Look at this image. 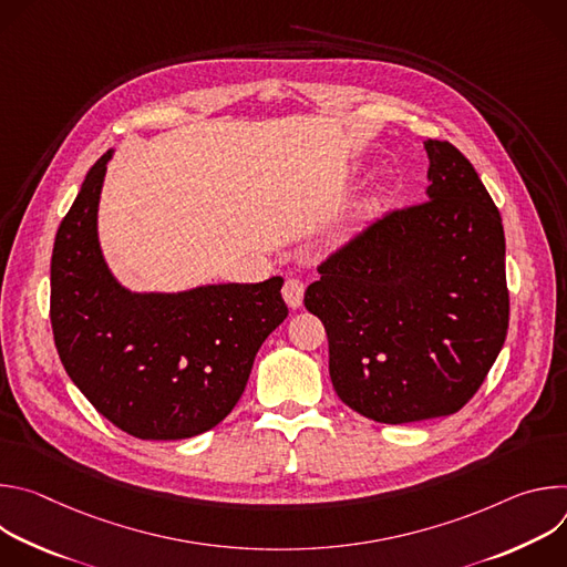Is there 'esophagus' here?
<instances>
[{
  "mask_svg": "<svg viewBox=\"0 0 567 567\" xmlns=\"http://www.w3.org/2000/svg\"><path fill=\"white\" fill-rule=\"evenodd\" d=\"M305 296V282L300 278H287L282 285V298L291 309H298L302 305Z\"/></svg>",
  "mask_w": 567,
  "mask_h": 567,
  "instance_id": "obj_1",
  "label": "esophagus"
}]
</instances>
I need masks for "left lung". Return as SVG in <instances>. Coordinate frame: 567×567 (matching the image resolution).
I'll list each match as a JSON object with an SVG mask.
<instances>
[{"instance_id": "1", "label": "left lung", "mask_w": 567, "mask_h": 567, "mask_svg": "<svg viewBox=\"0 0 567 567\" xmlns=\"http://www.w3.org/2000/svg\"><path fill=\"white\" fill-rule=\"evenodd\" d=\"M424 150L429 199L365 226L305 291L337 394L381 424L457 413L509 328L501 213L455 145L429 138Z\"/></svg>"}]
</instances>
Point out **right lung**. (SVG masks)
<instances>
[{"mask_svg": "<svg viewBox=\"0 0 567 567\" xmlns=\"http://www.w3.org/2000/svg\"><path fill=\"white\" fill-rule=\"evenodd\" d=\"M112 150L87 173L51 256V328L60 361L92 406L138 440L217 426L247 388L265 339L287 318L282 278L132 293L110 274L96 233Z\"/></svg>", "mask_w": 567, "mask_h": 567, "instance_id": "obj_1", "label": "right lung"}]
</instances>
